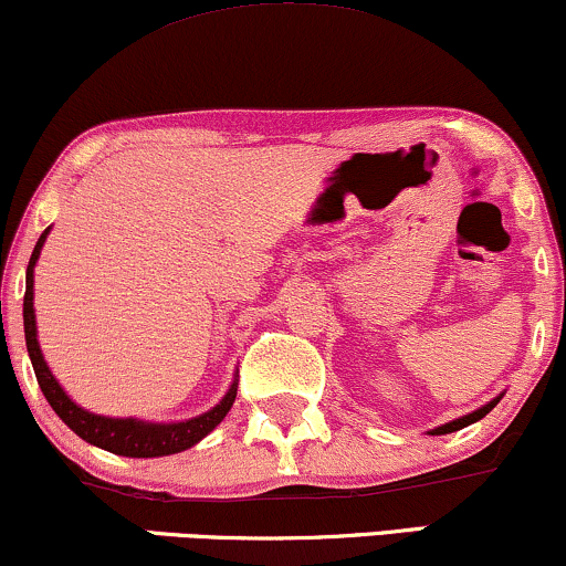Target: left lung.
<instances>
[{
	"instance_id": "obj_1",
	"label": "left lung",
	"mask_w": 566,
	"mask_h": 566,
	"mask_svg": "<svg viewBox=\"0 0 566 566\" xmlns=\"http://www.w3.org/2000/svg\"><path fill=\"white\" fill-rule=\"evenodd\" d=\"M504 399V394L501 396H496V399H491L485 403V407H480V409H475V411H470V415H464V417H459V420H451V422H446V424H441V428H436V430H430V436H446V432H457V430H462V428H467V424H472V422H478V420H483V417L488 415V411H491L493 407H496V403Z\"/></svg>"
}]
</instances>
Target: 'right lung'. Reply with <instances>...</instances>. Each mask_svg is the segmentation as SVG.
I'll return each mask as SVG.
<instances>
[{"mask_svg":"<svg viewBox=\"0 0 566 566\" xmlns=\"http://www.w3.org/2000/svg\"><path fill=\"white\" fill-rule=\"evenodd\" d=\"M49 235V228L41 233V239L33 247L31 262L25 270V296H23V327H25V346L28 357H31L33 373L41 390H44L49 407L57 411V417L67 424L75 436H81L83 441L91 446H99L104 451L120 453V457H134V459H151V457H167V453H178L197 446L201 438L209 436L218 424L226 420V415L233 407L235 390L239 382L233 380V386L228 388V394L222 396L218 407H212L205 415L193 417L186 422H144L134 420V417H102L91 415L83 407H78L70 396L62 390V386L54 380L52 369L46 367L44 354L39 348L36 338V312H33V268L41 254Z\"/></svg>","mask_w":566,"mask_h":566,"instance_id":"1","label":"right lung"}]
</instances>
